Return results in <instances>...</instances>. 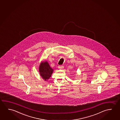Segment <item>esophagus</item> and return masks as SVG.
Listing matches in <instances>:
<instances>
[{"label": "esophagus", "mask_w": 120, "mask_h": 120, "mask_svg": "<svg viewBox=\"0 0 120 120\" xmlns=\"http://www.w3.org/2000/svg\"><path fill=\"white\" fill-rule=\"evenodd\" d=\"M64 67L63 66H59L58 67V68H59V69H63Z\"/></svg>", "instance_id": "34e87169"}]
</instances>
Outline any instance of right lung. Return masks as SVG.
I'll list each match as a JSON object with an SVG mask.
<instances>
[{
    "mask_svg": "<svg viewBox=\"0 0 120 120\" xmlns=\"http://www.w3.org/2000/svg\"><path fill=\"white\" fill-rule=\"evenodd\" d=\"M53 71L47 61L42 62L40 65L39 72L43 79L45 80H48L51 77Z\"/></svg>",
    "mask_w": 120,
    "mask_h": 120,
    "instance_id": "obj_1",
    "label": "right lung"
}]
</instances>
